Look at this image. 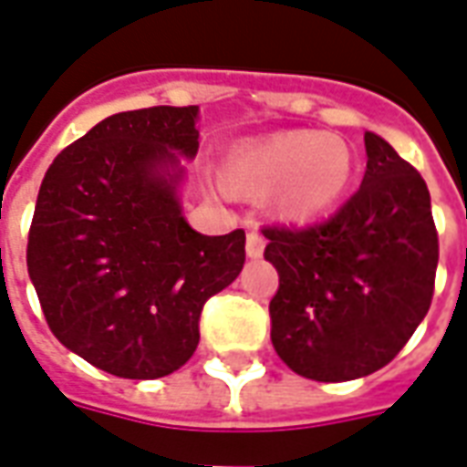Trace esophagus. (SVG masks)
Wrapping results in <instances>:
<instances>
[{
  "instance_id": "34e87169",
  "label": "esophagus",
  "mask_w": 467,
  "mask_h": 467,
  "mask_svg": "<svg viewBox=\"0 0 467 467\" xmlns=\"http://www.w3.org/2000/svg\"><path fill=\"white\" fill-rule=\"evenodd\" d=\"M264 248H266V241H264V236H261L258 231H251V234L246 236V256L248 258H261Z\"/></svg>"
}]
</instances>
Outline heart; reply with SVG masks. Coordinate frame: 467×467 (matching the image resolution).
<instances>
[{"label": "heart", "mask_w": 467, "mask_h": 467, "mask_svg": "<svg viewBox=\"0 0 467 467\" xmlns=\"http://www.w3.org/2000/svg\"><path fill=\"white\" fill-rule=\"evenodd\" d=\"M353 166V151L341 136L298 129L234 149L221 166V179L241 196L271 192L278 216L308 221L341 201Z\"/></svg>", "instance_id": "heart-1"}]
</instances>
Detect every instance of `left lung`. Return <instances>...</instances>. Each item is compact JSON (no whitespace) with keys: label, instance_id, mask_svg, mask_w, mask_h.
I'll use <instances>...</instances> for the list:
<instances>
[{"label":"left lung","instance_id":"obj_1","mask_svg":"<svg viewBox=\"0 0 467 467\" xmlns=\"http://www.w3.org/2000/svg\"><path fill=\"white\" fill-rule=\"evenodd\" d=\"M366 176L331 219L266 226L271 341L298 376L343 383L396 358L431 308L438 231L423 176L366 131Z\"/></svg>","mask_w":467,"mask_h":467}]
</instances>
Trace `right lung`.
<instances>
[{
  "mask_svg": "<svg viewBox=\"0 0 467 467\" xmlns=\"http://www.w3.org/2000/svg\"><path fill=\"white\" fill-rule=\"evenodd\" d=\"M199 107L99 121L47 169L26 268L44 318L71 353L111 376L151 380L199 346L201 308L236 281L246 234L203 236L182 213L183 159Z\"/></svg>",
  "mask_w": 467,
  "mask_h": 467,
  "instance_id": "obj_1",
  "label": "right lung"
}]
</instances>
